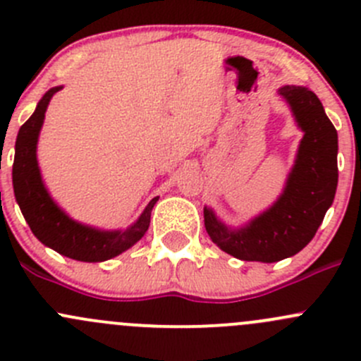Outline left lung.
<instances>
[{
    "label": "left lung",
    "mask_w": 361,
    "mask_h": 361,
    "mask_svg": "<svg viewBox=\"0 0 361 361\" xmlns=\"http://www.w3.org/2000/svg\"><path fill=\"white\" fill-rule=\"evenodd\" d=\"M292 108L304 137L281 197L246 227L231 231L204 207V225L211 241L225 253L248 262L293 257L314 238L337 190V130L322 101L305 87L278 90Z\"/></svg>",
    "instance_id": "8db88e82"
}]
</instances>
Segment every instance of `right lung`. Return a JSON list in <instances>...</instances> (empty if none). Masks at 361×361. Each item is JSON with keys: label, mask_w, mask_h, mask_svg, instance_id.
Segmentation results:
<instances>
[{"label": "right lung", "mask_w": 361, "mask_h": 361, "mask_svg": "<svg viewBox=\"0 0 361 361\" xmlns=\"http://www.w3.org/2000/svg\"><path fill=\"white\" fill-rule=\"evenodd\" d=\"M50 89L36 106L35 113L20 127L13 159V192L32 234L45 246L64 257L80 262H103L136 245L150 225V214L159 197L152 199L141 216L127 231H97L71 220L47 192L36 160V143L45 118L47 106L57 90Z\"/></svg>", "instance_id": "obj_1"}]
</instances>
